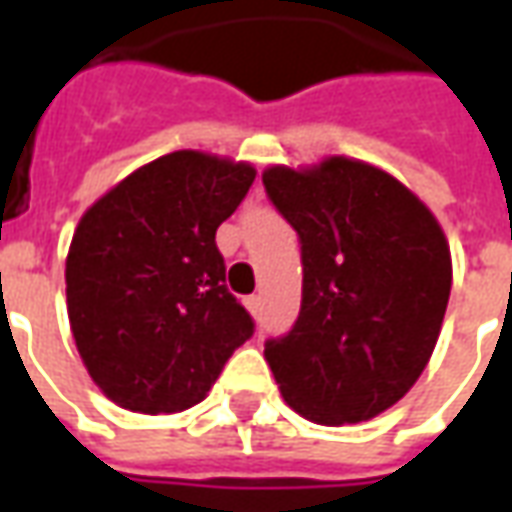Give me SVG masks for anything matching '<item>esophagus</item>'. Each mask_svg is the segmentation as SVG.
Returning <instances> with one entry per match:
<instances>
[{"label":"esophagus","mask_w":512,"mask_h":512,"mask_svg":"<svg viewBox=\"0 0 512 512\" xmlns=\"http://www.w3.org/2000/svg\"><path fill=\"white\" fill-rule=\"evenodd\" d=\"M246 307H249V312H252V315H260V312H263V296H260V293L249 296V299H246Z\"/></svg>","instance_id":"1"}]
</instances>
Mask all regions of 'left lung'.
Here are the masks:
<instances>
[{"label": "left lung", "instance_id": "obj_1", "mask_svg": "<svg viewBox=\"0 0 512 512\" xmlns=\"http://www.w3.org/2000/svg\"><path fill=\"white\" fill-rule=\"evenodd\" d=\"M301 244V310L266 340L293 411L321 425L395 406L428 365L452 288L447 238L411 191L365 161L263 172Z\"/></svg>", "mask_w": 512, "mask_h": 512}]
</instances>
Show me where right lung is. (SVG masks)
Instances as JSON below:
<instances>
[{"instance_id": "add662e5", "label": "right lung", "mask_w": 512, "mask_h": 512, "mask_svg": "<svg viewBox=\"0 0 512 512\" xmlns=\"http://www.w3.org/2000/svg\"><path fill=\"white\" fill-rule=\"evenodd\" d=\"M252 183L244 161L178 150L82 216L65 263L68 318L87 373L117 406L175 414L200 403L255 334L216 246Z\"/></svg>"}]
</instances>
